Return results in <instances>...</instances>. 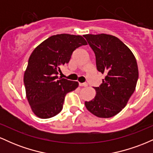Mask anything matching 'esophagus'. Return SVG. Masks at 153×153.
Returning <instances> with one entry per match:
<instances>
[{
  "label": "esophagus",
  "mask_w": 153,
  "mask_h": 153,
  "mask_svg": "<svg viewBox=\"0 0 153 153\" xmlns=\"http://www.w3.org/2000/svg\"><path fill=\"white\" fill-rule=\"evenodd\" d=\"M79 85H80V86L86 87L88 86V83H86V82H83V83H82V82H79Z\"/></svg>",
  "instance_id": "34e87169"
}]
</instances>
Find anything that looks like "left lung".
<instances>
[{
	"label": "left lung",
	"mask_w": 153,
	"mask_h": 153,
	"mask_svg": "<svg viewBox=\"0 0 153 153\" xmlns=\"http://www.w3.org/2000/svg\"><path fill=\"white\" fill-rule=\"evenodd\" d=\"M96 55V68L106 77L96 96L85 106L99 118H110L122 111L135 90L139 72L136 58L127 45L110 34H85Z\"/></svg>",
	"instance_id": "8db88e82"
}]
</instances>
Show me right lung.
I'll use <instances>...</instances> for the list:
<instances>
[{"label":"right lung","instance_id":"add662e5","mask_svg":"<svg viewBox=\"0 0 153 153\" xmlns=\"http://www.w3.org/2000/svg\"><path fill=\"white\" fill-rule=\"evenodd\" d=\"M80 35H53L42 42L30 55L24 75L26 96L33 113L48 119L62 109L68 93L78 87L77 81L59 78L60 66L69 62L73 51L86 45Z\"/></svg>","mask_w":153,"mask_h":153}]
</instances>
